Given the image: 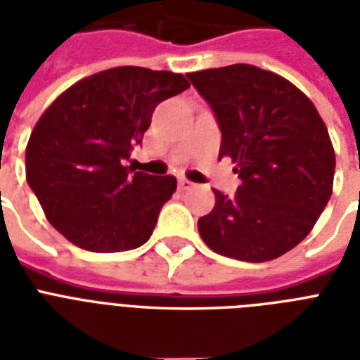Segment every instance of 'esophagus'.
<instances>
[{"label":"esophagus","mask_w":360,"mask_h":360,"mask_svg":"<svg viewBox=\"0 0 360 360\" xmlns=\"http://www.w3.org/2000/svg\"><path fill=\"white\" fill-rule=\"evenodd\" d=\"M192 186L194 185L188 179H179V191H191Z\"/></svg>","instance_id":"esophagus-1"}]
</instances>
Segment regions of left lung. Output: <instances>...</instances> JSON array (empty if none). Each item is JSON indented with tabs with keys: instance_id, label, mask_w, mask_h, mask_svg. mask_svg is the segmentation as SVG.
Returning a JSON list of instances; mask_svg holds the SVG:
<instances>
[{
	"instance_id": "8db88e82",
	"label": "left lung",
	"mask_w": 360,
	"mask_h": 360,
	"mask_svg": "<svg viewBox=\"0 0 360 360\" xmlns=\"http://www.w3.org/2000/svg\"><path fill=\"white\" fill-rule=\"evenodd\" d=\"M213 108L220 155L240 185L214 191L213 211L198 220L203 243L240 262H269L310 233L333 194L335 149L312 101L291 82L246 63L188 72Z\"/></svg>"
}]
</instances>
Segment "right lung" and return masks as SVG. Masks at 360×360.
Returning <instances> with one entry per match:
<instances>
[{
    "label": "right lung",
    "instance_id": "right-lung-1",
    "mask_svg": "<svg viewBox=\"0 0 360 360\" xmlns=\"http://www.w3.org/2000/svg\"><path fill=\"white\" fill-rule=\"evenodd\" d=\"M188 87L169 70L115 67L76 82L44 110L25 147V179L65 239L124 252L151 237L177 179L132 174L123 164L157 104Z\"/></svg>",
    "mask_w": 360,
    "mask_h": 360
}]
</instances>
